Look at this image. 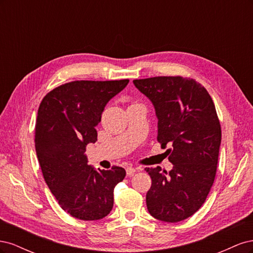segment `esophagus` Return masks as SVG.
Wrapping results in <instances>:
<instances>
[{"mask_svg": "<svg viewBox=\"0 0 253 253\" xmlns=\"http://www.w3.org/2000/svg\"><path fill=\"white\" fill-rule=\"evenodd\" d=\"M126 175L127 176H133L134 173L136 172V169H135V168H133V167H127L126 169Z\"/></svg>", "mask_w": 253, "mask_h": 253, "instance_id": "34e87169", "label": "esophagus"}]
</instances>
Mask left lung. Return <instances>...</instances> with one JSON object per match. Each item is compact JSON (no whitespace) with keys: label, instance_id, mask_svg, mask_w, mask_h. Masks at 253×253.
Masks as SVG:
<instances>
[{"label":"left lung","instance_id":"8db88e82","mask_svg":"<svg viewBox=\"0 0 253 253\" xmlns=\"http://www.w3.org/2000/svg\"><path fill=\"white\" fill-rule=\"evenodd\" d=\"M149 98L157 117V141L167 152L173 169L145 168L152 178L147 193L151 215L177 223L201 208L216 174L221 140L215 106L207 89L193 79L154 77L133 81Z\"/></svg>","mask_w":253,"mask_h":253}]
</instances>
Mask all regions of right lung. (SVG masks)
I'll list each match as a JSON object with an SVG mask.
<instances>
[{
    "mask_svg": "<svg viewBox=\"0 0 253 253\" xmlns=\"http://www.w3.org/2000/svg\"><path fill=\"white\" fill-rule=\"evenodd\" d=\"M128 83L73 81L43 98L36 122V151L45 182L59 205L72 216L97 220L108 215L114 188L126 170H96L89 166L86 145L97 141L96 126L105 105Z\"/></svg>",
    "mask_w": 253,
    "mask_h": 253,
    "instance_id": "obj_1",
    "label": "right lung"
}]
</instances>
